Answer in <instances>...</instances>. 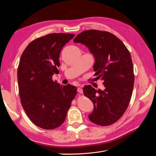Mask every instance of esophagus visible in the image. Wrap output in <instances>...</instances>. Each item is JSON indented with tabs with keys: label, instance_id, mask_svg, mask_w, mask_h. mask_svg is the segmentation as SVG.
<instances>
[{
	"label": "esophagus",
	"instance_id": "obj_1",
	"mask_svg": "<svg viewBox=\"0 0 156 156\" xmlns=\"http://www.w3.org/2000/svg\"><path fill=\"white\" fill-rule=\"evenodd\" d=\"M77 92L81 93V94H83V89L81 88H77Z\"/></svg>",
	"mask_w": 156,
	"mask_h": 156
}]
</instances>
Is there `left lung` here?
<instances>
[{
    "label": "left lung",
    "mask_w": 156,
    "mask_h": 156,
    "mask_svg": "<svg viewBox=\"0 0 156 156\" xmlns=\"http://www.w3.org/2000/svg\"><path fill=\"white\" fill-rule=\"evenodd\" d=\"M73 41L86 45L93 54L96 79L103 80L105 88L103 91L91 85L83 88L84 95L94 106L89 120L101 126L114 124L124 114L133 92L135 75L129 52L119 38L106 31L84 30Z\"/></svg>",
    "instance_id": "1"
}]
</instances>
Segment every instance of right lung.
I'll return each mask as SVG.
<instances>
[{
  "mask_svg": "<svg viewBox=\"0 0 156 156\" xmlns=\"http://www.w3.org/2000/svg\"><path fill=\"white\" fill-rule=\"evenodd\" d=\"M73 34L52 33L37 37L21 55L17 69L19 92L23 109L30 120L44 129H53L66 118L77 88L53 81L60 66L63 47Z\"/></svg>",
  "mask_w": 156,
  "mask_h": 156,
  "instance_id": "right-lung-1",
  "label": "right lung"
}]
</instances>
